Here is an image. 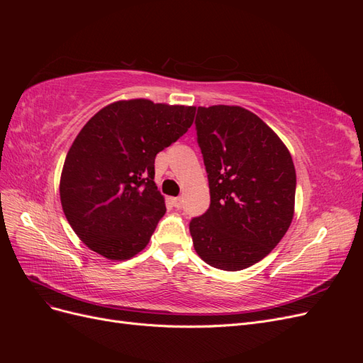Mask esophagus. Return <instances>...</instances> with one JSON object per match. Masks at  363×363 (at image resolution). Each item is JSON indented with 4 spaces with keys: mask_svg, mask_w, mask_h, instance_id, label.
<instances>
[{
    "mask_svg": "<svg viewBox=\"0 0 363 363\" xmlns=\"http://www.w3.org/2000/svg\"><path fill=\"white\" fill-rule=\"evenodd\" d=\"M172 204H174V207L180 208L183 206V199H182V196H175V199H172Z\"/></svg>",
    "mask_w": 363,
    "mask_h": 363,
    "instance_id": "1",
    "label": "esophagus"
}]
</instances>
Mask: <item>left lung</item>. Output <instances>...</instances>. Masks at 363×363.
<instances>
[{"instance_id": "obj_1", "label": "left lung", "mask_w": 363, "mask_h": 363, "mask_svg": "<svg viewBox=\"0 0 363 363\" xmlns=\"http://www.w3.org/2000/svg\"><path fill=\"white\" fill-rule=\"evenodd\" d=\"M195 130L211 206L191 219L194 248L213 268L245 269L269 255L292 223V157L259 116L239 106L199 107Z\"/></svg>"}]
</instances>
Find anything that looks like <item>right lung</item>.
I'll return each instance as SVG.
<instances>
[{"label":"right lung","instance_id":"add662e5","mask_svg":"<svg viewBox=\"0 0 363 363\" xmlns=\"http://www.w3.org/2000/svg\"><path fill=\"white\" fill-rule=\"evenodd\" d=\"M194 115L195 107L128 100L87 121L65 159L60 201L92 251L125 260L147 247L167 212L155 183L156 156L188 131Z\"/></svg>","mask_w":363,"mask_h":363}]
</instances>
